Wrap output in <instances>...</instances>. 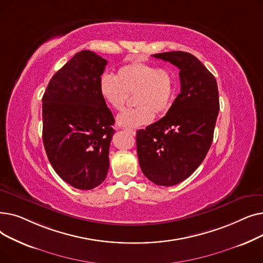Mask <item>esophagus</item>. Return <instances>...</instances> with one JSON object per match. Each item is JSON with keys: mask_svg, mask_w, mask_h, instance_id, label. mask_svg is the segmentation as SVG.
<instances>
[{"mask_svg": "<svg viewBox=\"0 0 263 263\" xmlns=\"http://www.w3.org/2000/svg\"><path fill=\"white\" fill-rule=\"evenodd\" d=\"M123 130L126 131V132H128V133H130L131 135H135V133H136V131L133 130V129H128V128H126V129H123Z\"/></svg>", "mask_w": 263, "mask_h": 263, "instance_id": "1", "label": "esophagus"}]
</instances>
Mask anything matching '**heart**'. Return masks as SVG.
<instances>
[{
    "mask_svg": "<svg viewBox=\"0 0 263 263\" xmlns=\"http://www.w3.org/2000/svg\"><path fill=\"white\" fill-rule=\"evenodd\" d=\"M103 100L115 109H121L133 93L134 107L123 109L117 116L119 126L140 127L154 119V112L165 113L175 98V81L167 68L134 61L120 67L116 77L103 74L99 80Z\"/></svg>",
    "mask_w": 263,
    "mask_h": 263,
    "instance_id": "obj_1",
    "label": "heart"
}]
</instances>
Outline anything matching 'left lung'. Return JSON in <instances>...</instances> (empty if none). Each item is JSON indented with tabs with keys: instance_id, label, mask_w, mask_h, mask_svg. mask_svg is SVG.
<instances>
[{
	"instance_id": "1",
	"label": "left lung",
	"mask_w": 263,
	"mask_h": 263,
	"mask_svg": "<svg viewBox=\"0 0 263 263\" xmlns=\"http://www.w3.org/2000/svg\"><path fill=\"white\" fill-rule=\"evenodd\" d=\"M153 57L179 68L181 89L166 115L136 132V149L149 180L172 186L189 178L208 154L219 110L218 89L213 74L191 53Z\"/></svg>"
}]
</instances>
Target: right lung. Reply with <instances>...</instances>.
<instances>
[{
    "label": "right lung",
    "instance_id": "obj_1",
    "mask_svg": "<svg viewBox=\"0 0 263 263\" xmlns=\"http://www.w3.org/2000/svg\"><path fill=\"white\" fill-rule=\"evenodd\" d=\"M107 62L83 50L50 80L43 97V140L65 182L79 190L100 185L109 167L114 116L99 91Z\"/></svg>",
    "mask_w": 263,
    "mask_h": 263
}]
</instances>
